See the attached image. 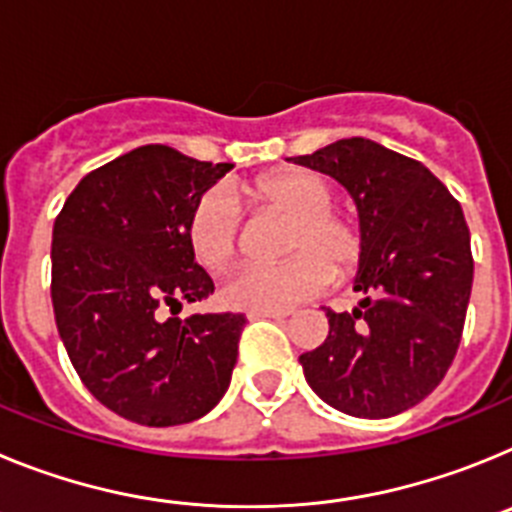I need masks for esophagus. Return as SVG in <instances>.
Returning <instances> with one entry per match:
<instances>
[{
  "mask_svg": "<svg viewBox=\"0 0 512 512\" xmlns=\"http://www.w3.org/2000/svg\"><path fill=\"white\" fill-rule=\"evenodd\" d=\"M251 320H259V318H274V320H284L289 315L287 310H251L246 312Z\"/></svg>",
  "mask_w": 512,
  "mask_h": 512,
  "instance_id": "34e87169",
  "label": "esophagus"
}]
</instances>
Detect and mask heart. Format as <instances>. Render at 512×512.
Returning <instances> with one entry per match:
<instances>
[{
  "mask_svg": "<svg viewBox=\"0 0 512 512\" xmlns=\"http://www.w3.org/2000/svg\"><path fill=\"white\" fill-rule=\"evenodd\" d=\"M246 202L253 212L287 217L279 233L282 261L251 264L230 274L220 297L233 310H287L310 300L328 277H351L364 256V235L354 217L336 210V192L323 176L277 169L233 189L217 184L192 202L184 223L189 253L207 271L230 264L238 248Z\"/></svg>",
  "mask_w": 512,
  "mask_h": 512,
  "instance_id": "b5f03b06",
  "label": "heart"
}]
</instances>
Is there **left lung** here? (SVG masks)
Returning a JSON list of instances; mask_svg holds the SVG:
<instances>
[{
  "mask_svg": "<svg viewBox=\"0 0 512 512\" xmlns=\"http://www.w3.org/2000/svg\"><path fill=\"white\" fill-rule=\"evenodd\" d=\"M295 161L351 192L364 235L359 307L325 310L328 338L300 356L302 372L330 408L390 418L431 395L456 356L474 279L467 220L420 161L374 140L343 138Z\"/></svg>",
  "mask_w": 512,
  "mask_h": 512,
  "instance_id": "8db88e82",
  "label": "left lung"
}]
</instances>
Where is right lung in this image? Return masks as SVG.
Masks as SVG:
<instances>
[{
    "mask_svg": "<svg viewBox=\"0 0 512 512\" xmlns=\"http://www.w3.org/2000/svg\"><path fill=\"white\" fill-rule=\"evenodd\" d=\"M225 171L140 146L89 171L53 225L51 300L66 354L104 408L138 425L192 423L228 390L246 315L164 318L215 292L184 223Z\"/></svg>",
    "mask_w": 512,
    "mask_h": 512,
    "instance_id": "add662e5",
    "label": "right lung"
}]
</instances>
